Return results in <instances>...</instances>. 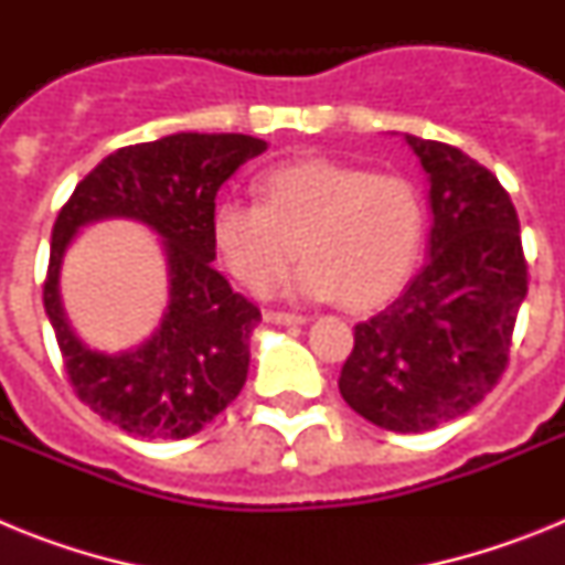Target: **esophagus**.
Returning a JSON list of instances; mask_svg holds the SVG:
<instances>
[{
	"mask_svg": "<svg viewBox=\"0 0 565 565\" xmlns=\"http://www.w3.org/2000/svg\"><path fill=\"white\" fill-rule=\"evenodd\" d=\"M266 322H274V326H306L308 317H299V313H286V311H266Z\"/></svg>",
	"mask_w": 565,
	"mask_h": 565,
	"instance_id": "34e87169",
	"label": "esophagus"
}]
</instances>
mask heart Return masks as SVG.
I'll return each instance as SVG.
<instances>
[{
    "mask_svg": "<svg viewBox=\"0 0 565 565\" xmlns=\"http://www.w3.org/2000/svg\"><path fill=\"white\" fill-rule=\"evenodd\" d=\"M257 192L259 203L228 198L212 212L214 252L252 291H268L297 259V246L306 266L288 282L291 297L373 311L411 279L424 201L404 174L306 158L259 174Z\"/></svg>",
    "mask_w": 565,
    "mask_h": 565,
    "instance_id": "obj_1",
    "label": "heart"
}]
</instances>
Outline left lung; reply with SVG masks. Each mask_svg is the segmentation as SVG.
I'll return each mask as SVG.
<instances>
[{"label": "left lung", "mask_w": 565, "mask_h": 565, "mask_svg": "<svg viewBox=\"0 0 565 565\" xmlns=\"http://www.w3.org/2000/svg\"><path fill=\"white\" fill-rule=\"evenodd\" d=\"M404 141L430 183L427 266L353 328L339 393L376 427L424 433L472 411L501 379L526 299V259L495 174L450 143Z\"/></svg>", "instance_id": "obj_1"}]
</instances>
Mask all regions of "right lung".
<instances>
[{
    "instance_id": "1",
    "label": "right lung",
    "mask_w": 565,
    "mask_h": 565,
    "mask_svg": "<svg viewBox=\"0 0 565 565\" xmlns=\"http://www.w3.org/2000/svg\"><path fill=\"white\" fill-rule=\"evenodd\" d=\"M266 152L239 132H174L107 154L70 194L53 226L44 311L78 398L104 422L149 441L201 433L243 391L248 339L259 308L214 271L212 212L217 189ZM135 220L162 237L170 302L141 345L107 354L89 349L63 311L61 263L89 222Z\"/></svg>"
}]
</instances>
